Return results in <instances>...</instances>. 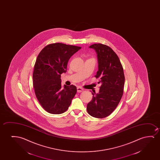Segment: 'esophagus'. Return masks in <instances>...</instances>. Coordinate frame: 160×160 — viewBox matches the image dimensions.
<instances>
[{
	"label": "esophagus",
	"mask_w": 160,
	"mask_h": 160,
	"mask_svg": "<svg viewBox=\"0 0 160 160\" xmlns=\"http://www.w3.org/2000/svg\"><path fill=\"white\" fill-rule=\"evenodd\" d=\"M83 91V89L82 88H80V87H78V88H77V92H78V93L82 92Z\"/></svg>",
	"instance_id": "obj_1"
}]
</instances>
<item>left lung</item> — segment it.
Wrapping results in <instances>:
<instances>
[{"label": "left lung", "mask_w": 160, "mask_h": 160, "mask_svg": "<svg viewBox=\"0 0 160 160\" xmlns=\"http://www.w3.org/2000/svg\"><path fill=\"white\" fill-rule=\"evenodd\" d=\"M97 54L98 70L95 77L101 86L98 93H93L88 103L87 111L91 116L104 118L116 109L123 93L125 75L122 66L116 53L110 47L94 44L89 47Z\"/></svg>", "instance_id": "8db88e82"}]
</instances>
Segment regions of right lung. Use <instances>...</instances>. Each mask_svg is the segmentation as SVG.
I'll list each match as a JSON object with an SVG mask.
<instances>
[{
    "instance_id": "right-lung-1",
    "label": "right lung",
    "mask_w": 160,
    "mask_h": 160,
    "mask_svg": "<svg viewBox=\"0 0 160 160\" xmlns=\"http://www.w3.org/2000/svg\"><path fill=\"white\" fill-rule=\"evenodd\" d=\"M81 48L54 43L45 46L38 56L33 71V86L40 105L50 114L66 112L77 93L75 86L62 88L61 75L67 72L71 56Z\"/></svg>"
}]
</instances>
